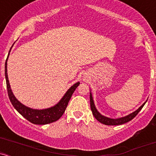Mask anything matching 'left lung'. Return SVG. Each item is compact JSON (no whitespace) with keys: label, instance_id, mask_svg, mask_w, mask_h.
<instances>
[{"label":"left lung","instance_id":"left-lung-1","mask_svg":"<svg viewBox=\"0 0 156 156\" xmlns=\"http://www.w3.org/2000/svg\"><path fill=\"white\" fill-rule=\"evenodd\" d=\"M145 103H143V104L141 105L136 111H135L134 112L130 114L129 115H127V116H125V117H123L121 118H118V119H111V118H108V117H105V116H103L102 114H101L99 112H98V111L97 110V108H95V105H94V101H93L92 93L90 92V106H91V110H92V114L94 115V117H95V119H97V120H98L101 123H103V124L106 125H122V124H125V123L128 122L130 121L131 119H133V118L137 115L138 113L140 112V111L141 110V108H143V106H144V104H145Z\"/></svg>","mask_w":156,"mask_h":156}]
</instances>
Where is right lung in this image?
<instances>
[{
	"instance_id": "obj_1",
	"label": "right lung",
	"mask_w": 156,
	"mask_h": 156,
	"mask_svg": "<svg viewBox=\"0 0 156 156\" xmlns=\"http://www.w3.org/2000/svg\"><path fill=\"white\" fill-rule=\"evenodd\" d=\"M8 57H7L6 63H5V77H6V87L7 91H8L9 98L11 103L15 107V108L23 117L26 118L27 120L36 125H46L58 120L65 112L68 103H69L73 92H75L76 89L80 84V82L75 83L74 85H73L70 88L68 89L67 92L63 96V98L54 106L45 109H42V110L28 108V107L26 106V105L22 104L20 102L17 101V98H15L12 92L9 81L8 79V75H7V59H8Z\"/></svg>"
}]
</instances>
